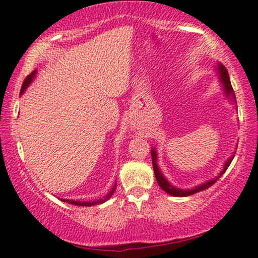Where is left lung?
<instances>
[{"label":"left lung","instance_id":"obj_1","mask_svg":"<svg viewBox=\"0 0 258 258\" xmlns=\"http://www.w3.org/2000/svg\"><path fill=\"white\" fill-rule=\"evenodd\" d=\"M214 70H216V73L218 74V77H219V82L221 84V87H223L224 94H225V96H226V99H229L231 102L237 103L236 102V96H234L232 86H231V82H230L229 73H227L226 68H225L223 64L217 63V67L214 68ZM151 157H152L153 171H155L156 180H157V183L159 184V187H161L163 190L165 191V193H168L169 195H171V197H189V195H193L195 193H199V191H201V190H205V189L210 188L211 185H213L214 183H216L218 178H219L220 176H223L224 172L226 171V169L229 168V165L231 164V162H232V159H233L234 156L232 155L229 159H227L226 162H225L224 169L220 171V174L218 175L217 177L212 178V180H208L207 182H204V183H202V184L195 185L194 188H190V189H189V188L188 189H181V188L175 187L174 184H171L170 182H169L167 178H165V176L163 175V172L161 171V169L158 168V164H157V150H156L155 148L151 149Z\"/></svg>","mask_w":258,"mask_h":258}]
</instances>
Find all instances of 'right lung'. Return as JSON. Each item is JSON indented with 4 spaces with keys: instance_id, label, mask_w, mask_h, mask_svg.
I'll return each mask as SVG.
<instances>
[{
    "instance_id": "obj_1",
    "label": "right lung",
    "mask_w": 258,
    "mask_h": 258,
    "mask_svg": "<svg viewBox=\"0 0 258 258\" xmlns=\"http://www.w3.org/2000/svg\"><path fill=\"white\" fill-rule=\"evenodd\" d=\"M35 75H37V70H34L33 73H32L31 75H28V76L26 77L25 82H24V84H22V87H21V93L20 94H24L25 93V90L27 89V88L29 87V84L32 83V81L34 80ZM115 187H116V183L113 185L112 190H110L109 193L107 194L105 198L99 199V200H95V201H75V200H70V199H61V201L69 202V204H71V205H77V206H88V207L94 206V205H100V204H103V202L107 201L110 197H112L114 191H115Z\"/></svg>"
}]
</instances>
